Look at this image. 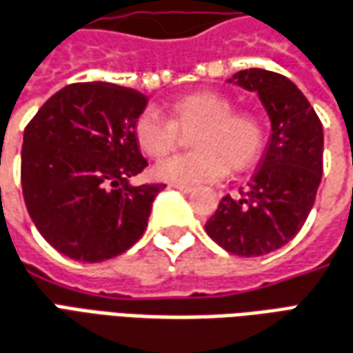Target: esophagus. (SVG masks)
Returning <instances> with one entry per match:
<instances>
[{"label":"esophagus","instance_id":"1","mask_svg":"<svg viewBox=\"0 0 353 353\" xmlns=\"http://www.w3.org/2000/svg\"><path fill=\"white\" fill-rule=\"evenodd\" d=\"M174 189H177V191H181V193H193L194 187H189V185H172Z\"/></svg>","mask_w":353,"mask_h":353}]
</instances>
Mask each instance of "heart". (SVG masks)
<instances>
[{"instance_id":"heart-1","label":"heart","mask_w":353,"mask_h":353,"mask_svg":"<svg viewBox=\"0 0 353 353\" xmlns=\"http://www.w3.org/2000/svg\"><path fill=\"white\" fill-rule=\"evenodd\" d=\"M168 120L152 110L141 112L134 124L137 145L151 159L162 160L179 143V132L189 135L194 151L152 170L154 177L176 185L214 181L231 172L254 166L265 145V128L252 112H233L228 97L216 91H191L168 103Z\"/></svg>"}]
</instances>
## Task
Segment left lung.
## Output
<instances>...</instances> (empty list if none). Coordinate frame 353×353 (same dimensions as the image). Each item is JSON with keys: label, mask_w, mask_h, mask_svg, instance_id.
<instances>
[{"label": "left lung", "mask_w": 353, "mask_h": 353, "mask_svg": "<svg viewBox=\"0 0 353 353\" xmlns=\"http://www.w3.org/2000/svg\"><path fill=\"white\" fill-rule=\"evenodd\" d=\"M228 82L258 93L271 135L245 193L223 196L204 229L223 250L252 258L285 246L304 225L321 183L323 125L287 76L248 68Z\"/></svg>", "instance_id": "left-lung-1"}]
</instances>
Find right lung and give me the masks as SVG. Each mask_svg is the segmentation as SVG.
Here are the masks:
<instances>
[{
  "label": "right lung",
  "instance_id": "1",
  "mask_svg": "<svg viewBox=\"0 0 353 353\" xmlns=\"http://www.w3.org/2000/svg\"><path fill=\"white\" fill-rule=\"evenodd\" d=\"M147 95L107 82L66 85L24 130L21 181L41 236L78 262L110 260L141 239L166 185H132L147 166L134 124Z\"/></svg>",
  "mask_w": 353,
  "mask_h": 353
}]
</instances>
